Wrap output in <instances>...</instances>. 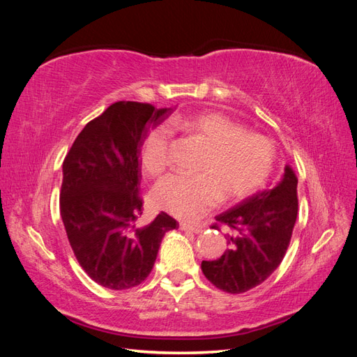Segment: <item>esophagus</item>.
<instances>
[{
    "instance_id": "obj_1",
    "label": "esophagus",
    "mask_w": 357,
    "mask_h": 357,
    "mask_svg": "<svg viewBox=\"0 0 357 357\" xmlns=\"http://www.w3.org/2000/svg\"><path fill=\"white\" fill-rule=\"evenodd\" d=\"M180 229L181 231H189V232H201V228L199 226H195V225H190V223H186V222H180Z\"/></svg>"
}]
</instances>
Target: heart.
Masks as SVG:
<instances>
[{"instance_id": "heart-1", "label": "heart", "mask_w": 357, "mask_h": 357, "mask_svg": "<svg viewBox=\"0 0 357 357\" xmlns=\"http://www.w3.org/2000/svg\"><path fill=\"white\" fill-rule=\"evenodd\" d=\"M172 128L185 129L205 146L197 176L171 174L153 188L152 204L185 220H197L222 199L240 201L261 188L273 169L274 143L264 134L244 131L240 123L219 112L190 117H171ZM171 127L158 123L147 132L139 162L150 177H158L169 164Z\"/></svg>"}]
</instances>
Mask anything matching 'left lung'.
Here are the masks:
<instances>
[{
  "label": "left lung",
  "instance_id": "left-lung-1",
  "mask_svg": "<svg viewBox=\"0 0 357 357\" xmlns=\"http://www.w3.org/2000/svg\"><path fill=\"white\" fill-rule=\"evenodd\" d=\"M298 178L289 165L275 186L255 193L215 215L213 229L225 225L229 248L215 261H202L204 275L228 294H244L282 264L298 215Z\"/></svg>",
  "mask_w": 357,
  "mask_h": 357
}]
</instances>
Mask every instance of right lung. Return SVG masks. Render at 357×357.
I'll return each instance as SVG.
<instances>
[{
  "mask_svg": "<svg viewBox=\"0 0 357 357\" xmlns=\"http://www.w3.org/2000/svg\"><path fill=\"white\" fill-rule=\"evenodd\" d=\"M171 109L117 101L86 123L62 164L61 218L80 266L93 282L123 290L143 283L165 232L178 222L160 211L143 225L139 147Z\"/></svg>",
  "mask_w": 357,
  "mask_h": 357,
  "instance_id": "obj_1",
  "label": "right lung"
}]
</instances>
